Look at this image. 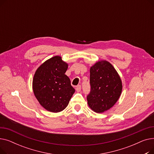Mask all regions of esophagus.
<instances>
[{
    "mask_svg": "<svg viewBox=\"0 0 154 154\" xmlns=\"http://www.w3.org/2000/svg\"><path fill=\"white\" fill-rule=\"evenodd\" d=\"M75 90H76V91H77V92H80V91H81V86H80V85H78V86H77L76 88H75Z\"/></svg>",
    "mask_w": 154,
    "mask_h": 154,
    "instance_id": "obj_1",
    "label": "esophagus"
}]
</instances>
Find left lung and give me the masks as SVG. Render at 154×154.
<instances>
[{
  "label": "left lung",
  "mask_w": 154,
  "mask_h": 154,
  "mask_svg": "<svg viewBox=\"0 0 154 154\" xmlns=\"http://www.w3.org/2000/svg\"><path fill=\"white\" fill-rule=\"evenodd\" d=\"M91 92L87 103L95 112L102 113L114 106L122 91L121 79L107 60L97 62L90 69Z\"/></svg>",
  "instance_id": "1"
}]
</instances>
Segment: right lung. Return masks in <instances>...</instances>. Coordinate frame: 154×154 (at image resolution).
<instances>
[{
  "label": "right lung",
  "mask_w": 154,
  "mask_h": 154,
  "mask_svg": "<svg viewBox=\"0 0 154 154\" xmlns=\"http://www.w3.org/2000/svg\"><path fill=\"white\" fill-rule=\"evenodd\" d=\"M68 63L56 55L47 60L36 70L32 88L39 103L47 110L59 112L67 107L75 89L65 74Z\"/></svg>",
  "instance_id": "add662e5"
}]
</instances>
